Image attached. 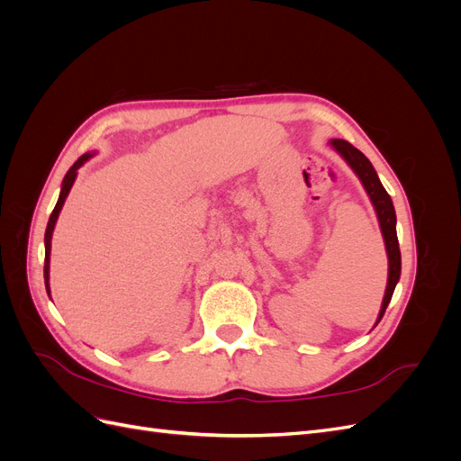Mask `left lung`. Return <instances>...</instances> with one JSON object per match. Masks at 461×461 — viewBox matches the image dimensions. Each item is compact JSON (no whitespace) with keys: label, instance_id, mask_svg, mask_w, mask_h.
<instances>
[{"label":"left lung","instance_id":"8db88e82","mask_svg":"<svg viewBox=\"0 0 461 461\" xmlns=\"http://www.w3.org/2000/svg\"><path fill=\"white\" fill-rule=\"evenodd\" d=\"M329 144L348 165L352 167V171L357 175L361 185H364L367 196L375 207L376 219H379V227L384 239V248L388 256V281H386L384 298L381 303V312L375 323L376 327L386 312L390 298L394 294V288L400 281V271H402V258H400V246H398V236H396V212H394L393 200L388 196V192L381 185L379 175H376L371 161L364 156V153H361L357 148H354L350 142L339 140V138H334V140H330Z\"/></svg>","mask_w":461,"mask_h":461}]
</instances>
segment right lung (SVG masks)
Returning <instances> with one entry per match:
<instances>
[{
    "label": "right lung",
    "mask_w": 461,
    "mask_h": 461,
    "mask_svg": "<svg viewBox=\"0 0 461 461\" xmlns=\"http://www.w3.org/2000/svg\"><path fill=\"white\" fill-rule=\"evenodd\" d=\"M95 156V153L88 151L85 153V156H80L75 165L71 167V169L67 171L65 178H63V185H61V194H59V200L58 203H55L53 212L50 215V221H48V229H46V236H44V244H46V261H44V281H46V290H48V296H50V254H51V234H53V229H55V222H58V217L61 213V207L68 196V192H71L73 185H75V178L78 175V169L82 165H85L88 159H92Z\"/></svg>",
    "instance_id": "1"
}]
</instances>
